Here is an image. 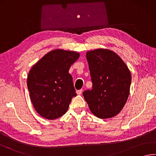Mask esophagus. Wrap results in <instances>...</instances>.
Returning a JSON list of instances; mask_svg holds the SVG:
<instances>
[{
    "mask_svg": "<svg viewBox=\"0 0 156 156\" xmlns=\"http://www.w3.org/2000/svg\"><path fill=\"white\" fill-rule=\"evenodd\" d=\"M82 92H83V90H77V94L78 95H80L82 94Z\"/></svg>",
    "mask_w": 156,
    "mask_h": 156,
    "instance_id": "1",
    "label": "esophagus"
}]
</instances>
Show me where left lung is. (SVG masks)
Segmentation results:
<instances>
[{
  "label": "left lung",
  "mask_w": 156,
  "mask_h": 156,
  "mask_svg": "<svg viewBox=\"0 0 156 156\" xmlns=\"http://www.w3.org/2000/svg\"><path fill=\"white\" fill-rule=\"evenodd\" d=\"M86 58L92 89L83 93L90 110L97 117L116 116L127 101L132 81L130 70L116 53L99 48L88 51Z\"/></svg>",
  "instance_id": "1"
}]
</instances>
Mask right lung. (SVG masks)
I'll list each match as a JSON object with an SVG mask.
<instances>
[{
    "label": "right lung",
    "mask_w": 156,
    "mask_h": 156,
    "mask_svg": "<svg viewBox=\"0 0 156 156\" xmlns=\"http://www.w3.org/2000/svg\"><path fill=\"white\" fill-rule=\"evenodd\" d=\"M79 55L76 51L54 49L29 71L27 86L32 103L44 118L52 120L62 116L73 97L77 96L69 70Z\"/></svg>",
    "instance_id": "add662e5"
}]
</instances>
